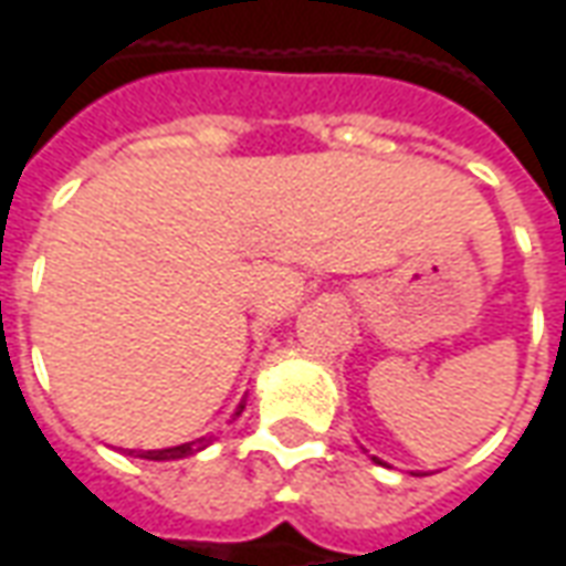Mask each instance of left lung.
<instances>
[{"mask_svg": "<svg viewBox=\"0 0 566 566\" xmlns=\"http://www.w3.org/2000/svg\"><path fill=\"white\" fill-rule=\"evenodd\" d=\"M375 461H378V464H384V461H380V459H375Z\"/></svg>", "mask_w": 566, "mask_h": 566, "instance_id": "8db88e82", "label": "left lung"}]
</instances>
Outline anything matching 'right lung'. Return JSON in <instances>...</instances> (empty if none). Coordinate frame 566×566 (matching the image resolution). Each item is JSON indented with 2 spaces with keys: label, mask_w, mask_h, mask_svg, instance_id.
<instances>
[{
  "label": "right lung",
  "mask_w": 566,
  "mask_h": 566,
  "mask_svg": "<svg viewBox=\"0 0 566 566\" xmlns=\"http://www.w3.org/2000/svg\"><path fill=\"white\" fill-rule=\"evenodd\" d=\"M244 409V406H241ZM210 446V437H201L195 443H182V446H170V449H148V452H136V459H148V461H172V459H188L195 452H201ZM133 455V452H129Z\"/></svg>",
  "instance_id": "right-lung-1"
}]
</instances>
